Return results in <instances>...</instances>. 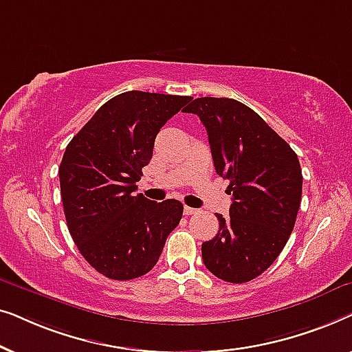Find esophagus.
<instances>
[{
    "mask_svg": "<svg viewBox=\"0 0 352 352\" xmlns=\"http://www.w3.org/2000/svg\"><path fill=\"white\" fill-rule=\"evenodd\" d=\"M197 210L195 208H190V206H184V214L186 216H190V214H195Z\"/></svg>",
    "mask_w": 352,
    "mask_h": 352,
    "instance_id": "obj_1",
    "label": "esophagus"
}]
</instances>
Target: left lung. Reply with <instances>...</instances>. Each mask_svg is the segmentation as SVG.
Returning <instances> with one entry per match:
<instances>
[{"instance_id":"left-lung-1","label":"left lung","mask_w":352,"mask_h":352,"mask_svg":"<svg viewBox=\"0 0 352 352\" xmlns=\"http://www.w3.org/2000/svg\"><path fill=\"white\" fill-rule=\"evenodd\" d=\"M205 124L214 170L229 181V218L201 243L206 269L221 280H253L276 261L301 205L302 175L293 148L247 105L199 98L184 109Z\"/></svg>"}]
</instances>
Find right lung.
Returning a JSON list of instances; mask_svg holds the SVG:
<instances>
[{
  "label": "right lung",
  "instance_id": "add662e5",
  "mask_svg": "<svg viewBox=\"0 0 352 352\" xmlns=\"http://www.w3.org/2000/svg\"><path fill=\"white\" fill-rule=\"evenodd\" d=\"M190 96L128 91L107 100L67 146L59 166L69 232L102 276L131 280L155 266L184 206L134 194L160 128Z\"/></svg>",
  "mask_w": 352,
  "mask_h": 352
}]
</instances>
